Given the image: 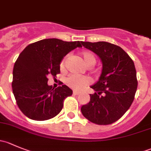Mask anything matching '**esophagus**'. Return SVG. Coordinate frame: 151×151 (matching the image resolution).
<instances>
[{"label": "esophagus", "mask_w": 151, "mask_h": 151, "mask_svg": "<svg viewBox=\"0 0 151 151\" xmlns=\"http://www.w3.org/2000/svg\"><path fill=\"white\" fill-rule=\"evenodd\" d=\"M73 94H74V95H79V94H80V92H77V91H74V92H73Z\"/></svg>", "instance_id": "34e87169"}]
</instances>
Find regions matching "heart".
Instances as JSON below:
<instances>
[{"mask_svg":"<svg viewBox=\"0 0 151 151\" xmlns=\"http://www.w3.org/2000/svg\"><path fill=\"white\" fill-rule=\"evenodd\" d=\"M83 63L87 67H91L93 66L96 63V58L94 55L90 51H83L80 54ZM67 60V56H65L61 60L60 63V68L61 71H64L66 67V62ZM67 85L72 89L76 91H80L85 88L91 83V80L87 77H79L77 75H71L67 80Z\"/></svg>","mask_w":151,"mask_h":151,"instance_id":"obj_1","label":"heart"}]
</instances>
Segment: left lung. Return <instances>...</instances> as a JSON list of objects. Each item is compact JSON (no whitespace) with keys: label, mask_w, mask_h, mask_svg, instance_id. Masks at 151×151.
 I'll return each mask as SVG.
<instances>
[{"label":"left lung","mask_w":151,"mask_h":151,"mask_svg":"<svg viewBox=\"0 0 151 151\" xmlns=\"http://www.w3.org/2000/svg\"><path fill=\"white\" fill-rule=\"evenodd\" d=\"M99 57L102 71L98 81L91 85L97 93L90 95L89 103L81 112L91 122L108 125L115 122L129 109L137 88L134 63L121 47L106 42H81ZM101 94L103 95L100 96Z\"/></svg>","instance_id":"obj_1"}]
</instances>
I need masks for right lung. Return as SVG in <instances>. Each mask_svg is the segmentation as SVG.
<instances>
[{
    "instance_id": "right-lung-1",
    "label": "right lung",
    "mask_w": 151,
    "mask_h": 151,
    "mask_svg": "<svg viewBox=\"0 0 151 151\" xmlns=\"http://www.w3.org/2000/svg\"><path fill=\"white\" fill-rule=\"evenodd\" d=\"M77 47H82L81 42L46 39L28 45L19 54L12 85L17 104L25 116L46 121L61 111L63 100L72 94V90L66 85L55 89L47 84V77H56L62 59Z\"/></svg>"
}]
</instances>
